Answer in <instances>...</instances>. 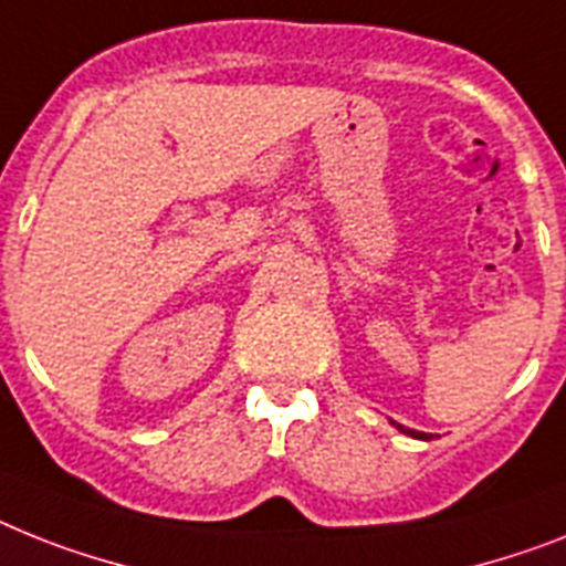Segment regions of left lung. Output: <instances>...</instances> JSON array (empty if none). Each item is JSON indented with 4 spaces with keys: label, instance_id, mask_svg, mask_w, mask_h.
<instances>
[{
    "label": "left lung",
    "instance_id": "obj_1",
    "mask_svg": "<svg viewBox=\"0 0 566 566\" xmlns=\"http://www.w3.org/2000/svg\"><path fill=\"white\" fill-rule=\"evenodd\" d=\"M399 431H405V428H401V424H399ZM405 433H410V437H424V433H413V431H405Z\"/></svg>",
    "mask_w": 566,
    "mask_h": 566
}]
</instances>
